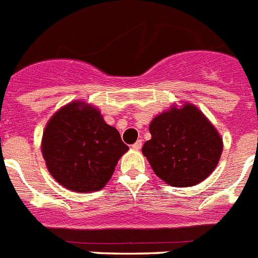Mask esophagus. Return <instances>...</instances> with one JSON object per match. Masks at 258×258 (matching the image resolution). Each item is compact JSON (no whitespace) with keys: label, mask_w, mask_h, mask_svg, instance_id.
Instances as JSON below:
<instances>
[{"label":"esophagus","mask_w":258,"mask_h":258,"mask_svg":"<svg viewBox=\"0 0 258 258\" xmlns=\"http://www.w3.org/2000/svg\"><path fill=\"white\" fill-rule=\"evenodd\" d=\"M141 146H143V143H141V140H138L136 143L132 145V149L134 150H140L141 149Z\"/></svg>","instance_id":"esophagus-1"}]
</instances>
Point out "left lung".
Masks as SVG:
<instances>
[{
	"instance_id": "obj_1",
	"label": "left lung",
	"mask_w": 258,
	"mask_h": 258,
	"mask_svg": "<svg viewBox=\"0 0 258 258\" xmlns=\"http://www.w3.org/2000/svg\"><path fill=\"white\" fill-rule=\"evenodd\" d=\"M152 139L143 146L153 171L171 186H194L215 171L221 157V135L191 103L155 115L149 124Z\"/></svg>"
}]
</instances>
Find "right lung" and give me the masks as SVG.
Returning a JSON list of instances; mask_svg holds the SVG:
<instances>
[{
    "mask_svg": "<svg viewBox=\"0 0 258 258\" xmlns=\"http://www.w3.org/2000/svg\"><path fill=\"white\" fill-rule=\"evenodd\" d=\"M41 150L48 172L61 186L91 192L108 184L128 146L96 106L74 100L48 119Z\"/></svg>",
    "mask_w": 258,
    "mask_h": 258,
    "instance_id": "obj_1",
    "label": "right lung"
}]
</instances>
